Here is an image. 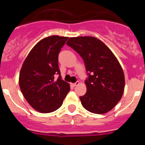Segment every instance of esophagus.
Masks as SVG:
<instances>
[{
  "mask_svg": "<svg viewBox=\"0 0 145 145\" xmlns=\"http://www.w3.org/2000/svg\"><path fill=\"white\" fill-rule=\"evenodd\" d=\"M79 84H80V83H79V81H77V82H75V84H71V86H76L79 85Z\"/></svg>",
  "mask_w": 145,
  "mask_h": 145,
  "instance_id": "esophagus-1",
  "label": "esophagus"
}]
</instances>
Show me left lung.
Segmentation results:
<instances>
[{"label": "left lung", "mask_w": 145, "mask_h": 145, "mask_svg": "<svg viewBox=\"0 0 145 145\" xmlns=\"http://www.w3.org/2000/svg\"><path fill=\"white\" fill-rule=\"evenodd\" d=\"M66 44L80 54L88 72L87 91L80 97L83 107L95 114L111 110L120 100L125 87L123 71L116 56L94 37L70 38Z\"/></svg>", "instance_id": "8db88e82"}]
</instances>
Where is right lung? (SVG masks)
<instances>
[{
	"instance_id": "add662e5",
	"label": "right lung",
	"mask_w": 145,
	"mask_h": 145,
	"mask_svg": "<svg viewBox=\"0 0 145 145\" xmlns=\"http://www.w3.org/2000/svg\"><path fill=\"white\" fill-rule=\"evenodd\" d=\"M67 37L52 35L40 40L28 54L20 70L19 84L23 96L35 110L48 113L57 110L70 91L61 79L58 56ZM60 76L57 80L54 75Z\"/></svg>"
}]
</instances>
